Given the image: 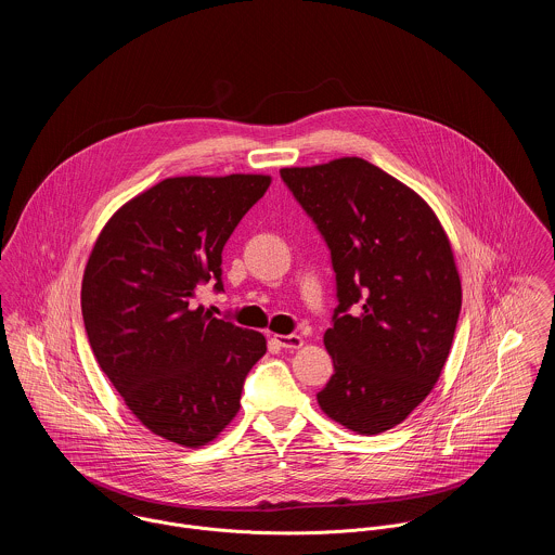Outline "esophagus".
Wrapping results in <instances>:
<instances>
[{
    "label": "esophagus",
    "instance_id": "1",
    "mask_svg": "<svg viewBox=\"0 0 555 555\" xmlns=\"http://www.w3.org/2000/svg\"><path fill=\"white\" fill-rule=\"evenodd\" d=\"M273 341L284 350H297V348L304 346L301 335H273Z\"/></svg>",
    "mask_w": 555,
    "mask_h": 555
}]
</instances>
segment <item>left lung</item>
<instances>
[{"instance_id":"8db88e82","label":"left lung","mask_w":555,"mask_h":555,"mask_svg":"<svg viewBox=\"0 0 555 555\" xmlns=\"http://www.w3.org/2000/svg\"><path fill=\"white\" fill-rule=\"evenodd\" d=\"M280 175L326 241L337 284L324 333L335 374L318 405L346 429L383 434L431 393L451 352L462 310L451 241L414 190L367 159Z\"/></svg>"}]
</instances>
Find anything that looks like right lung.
Returning a JSON list of instances; mask_svg holds the SVG:
<instances>
[{
  "label": "right lung",
  "instance_id": "right-lung-1",
  "mask_svg": "<svg viewBox=\"0 0 555 555\" xmlns=\"http://www.w3.org/2000/svg\"><path fill=\"white\" fill-rule=\"evenodd\" d=\"M269 175L168 177L121 205L89 254L80 310L98 365L156 436L198 449L237 416L258 331L194 308Z\"/></svg>",
  "mask_w": 555,
  "mask_h": 555
}]
</instances>
